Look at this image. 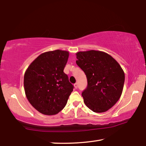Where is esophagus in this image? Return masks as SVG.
<instances>
[{
    "instance_id": "1",
    "label": "esophagus",
    "mask_w": 146,
    "mask_h": 146,
    "mask_svg": "<svg viewBox=\"0 0 146 146\" xmlns=\"http://www.w3.org/2000/svg\"><path fill=\"white\" fill-rule=\"evenodd\" d=\"M74 87H75V89H77V88H78V84L77 83H75V84H74Z\"/></svg>"
}]
</instances>
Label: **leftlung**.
I'll list each match as a JSON object with an SVG mask.
<instances>
[{
	"label": "left lung",
	"instance_id": "1",
	"mask_svg": "<svg viewBox=\"0 0 146 146\" xmlns=\"http://www.w3.org/2000/svg\"><path fill=\"white\" fill-rule=\"evenodd\" d=\"M76 55V64L87 77V88L82 93L86 106L95 113L107 111L122 95L125 80L122 68L103 51H79Z\"/></svg>",
	"mask_w": 146,
	"mask_h": 146
}]
</instances>
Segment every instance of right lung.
<instances>
[{"mask_svg": "<svg viewBox=\"0 0 146 146\" xmlns=\"http://www.w3.org/2000/svg\"><path fill=\"white\" fill-rule=\"evenodd\" d=\"M69 52L47 51L28 66L24 76L26 96L38 111L53 115L62 110L73 90L68 76L64 73Z\"/></svg>", "mask_w": 146, "mask_h": 146, "instance_id": "right-lung-1", "label": "right lung"}]
</instances>
